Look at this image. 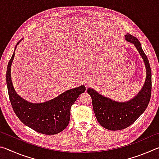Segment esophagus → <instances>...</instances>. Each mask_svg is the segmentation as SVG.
I'll use <instances>...</instances> for the list:
<instances>
[{"label":"esophagus","mask_w":159,"mask_h":159,"mask_svg":"<svg viewBox=\"0 0 159 159\" xmlns=\"http://www.w3.org/2000/svg\"><path fill=\"white\" fill-rule=\"evenodd\" d=\"M91 81H92V79H91L89 77L87 78V79H85V82L87 83H91Z\"/></svg>","instance_id":"1"}]
</instances>
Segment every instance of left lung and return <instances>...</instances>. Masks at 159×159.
I'll return each instance as SVG.
<instances>
[{
	"label": "left lung",
	"instance_id": "8db88e82",
	"mask_svg": "<svg viewBox=\"0 0 159 159\" xmlns=\"http://www.w3.org/2000/svg\"><path fill=\"white\" fill-rule=\"evenodd\" d=\"M125 39L134 44L144 62L147 76L142 89L133 99L123 102L102 95L93 88L88 89L97 120L102 127L109 130H123L133 124L147 109L152 93V71L140 42L130 34H126Z\"/></svg>",
	"mask_w": 159,
	"mask_h": 159
}]
</instances>
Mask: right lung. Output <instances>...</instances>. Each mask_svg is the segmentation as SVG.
<instances>
[{"mask_svg":"<svg viewBox=\"0 0 159 159\" xmlns=\"http://www.w3.org/2000/svg\"><path fill=\"white\" fill-rule=\"evenodd\" d=\"M21 39L15 48L14 53L7 64L6 83L10 103L15 114L24 124L39 133L55 134L62 131L68 125L70 110L80 94L85 91L84 85L72 88L60 94L50 100L41 103L26 101L16 93L11 80V66L15 57V51Z\"/></svg>","mask_w":159,"mask_h":159,"instance_id":"add662e5","label":"right lung"}]
</instances>
